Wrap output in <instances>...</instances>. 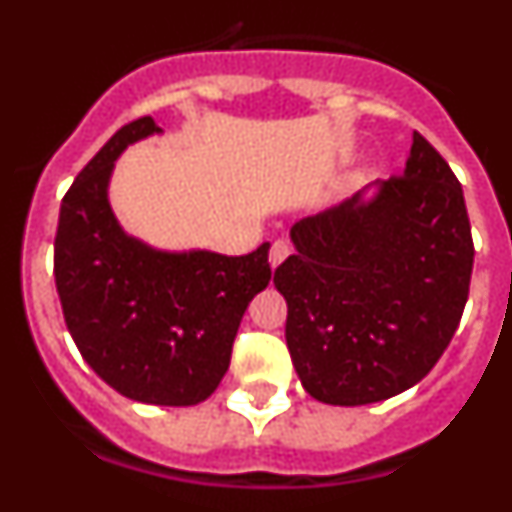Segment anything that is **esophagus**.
<instances>
[{
  "mask_svg": "<svg viewBox=\"0 0 512 512\" xmlns=\"http://www.w3.org/2000/svg\"><path fill=\"white\" fill-rule=\"evenodd\" d=\"M289 253H292V246H289L287 241H274V246H271V253H269V261L271 266H279L284 259H287Z\"/></svg>",
  "mask_w": 512,
  "mask_h": 512,
  "instance_id": "obj_1",
  "label": "esophagus"
}]
</instances>
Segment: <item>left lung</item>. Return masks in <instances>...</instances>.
Masks as SVG:
<instances>
[{
	"instance_id": "left-lung-1",
	"label": "left lung",
	"mask_w": 512,
	"mask_h": 512,
	"mask_svg": "<svg viewBox=\"0 0 512 512\" xmlns=\"http://www.w3.org/2000/svg\"><path fill=\"white\" fill-rule=\"evenodd\" d=\"M277 266L287 346L302 387L328 405H369L410 390L459 328L474 243L451 166L413 133L405 174L292 225Z\"/></svg>"
}]
</instances>
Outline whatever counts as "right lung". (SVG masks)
<instances>
[{
    "label": "right lung",
    "mask_w": 512,
    "mask_h": 512,
    "mask_svg": "<svg viewBox=\"0 0 512 512\" xmlns=\"http://www.w3.org/2000/svg\"><path fill=\"white\" fill-rule=\"evenodd\" d=\"M153 117L122 125L61 202L53 274L76 348L112 390L187 408L225 377L248 302L271 279L269 243L248 256L166 253L122 233L107 202L112 166L158 133Z\"/></svg>",
    "instance_id": "right-lung-1"
}]
</instances>
